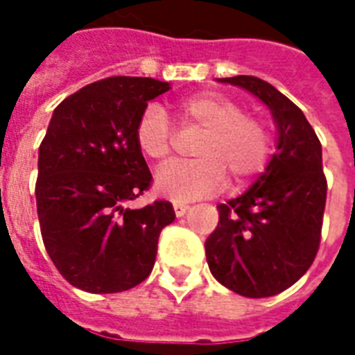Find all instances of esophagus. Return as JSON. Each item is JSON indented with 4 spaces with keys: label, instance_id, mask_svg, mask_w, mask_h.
Here are the masks:
<instances>
[{
    "label": "esophagus",
    "instance_id": "obj_1",
    "mask_svg": "<svg viewBox=\"0 0 355 355\" xmlns=\"http://www.w3.org/2000/svg\"><path fill=\"white\" fill-rule=\"evenodd\" d=\"M173 209H175V215L177 216H184L186 211L190 209V205L184 203V201H175V203H173Z\"/></svg>",
    "mask_w": 355,
    "mask_h": 355
}]
</instances>
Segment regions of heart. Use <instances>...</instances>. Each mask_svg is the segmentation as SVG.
Segmentation results:
<instances>
[{
  "label": "heart",
  "mask_w": 355,
  "mask_h": 355,
  "mask_svg": "<svg viewBox=\"0 0 355 355\" xmlns=\"http://www.w3.org/2000/svg\"><path fill=\"white\" fill-rule=\"evenodd\" d=\"M177 114L184 127L201 129L193 146L198 159L169 163L155 175V190L177 201H192L216 192L226 173L234 182L264 169L270 155L266 127L245 116L241 104L220 93H198L178 102ZM137 146L142 154L163 162L171 154L173 131L169 119L157 104H150L137 121Z\"/></svg>",
  "instance_id": "heart-1"
}]
</instances>
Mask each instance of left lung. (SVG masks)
Returning a JSON list of instances; mask_svg holds the SVG:
<instances>
[{
	"instance_id": "obj_1",
	"label": "left lung",
	"mask_w": 355,
	"mask_h": 355,
	"mask_svg": "<svg viewBox=\"0 0 355 355\" xmlns=\"http://www.w3.org/2000/svg\"><path fill=\"white\" fill-rule=\"evenodd\" d=\"M270 110L275 154L253 186L216 205L218 226L205 241L211 274L241 297H274L312 266L321 238L327 180L321 144L297 104L254 76L220 78Z\"/></svg>"
}]
</instances>
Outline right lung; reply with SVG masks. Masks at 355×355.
I'll use <instances>...</instances> for the list:
<instances>
[{
	"instance_id": "1",
	"label": "right lung",
	"mask_w": 355,
	"mask_h": 355,
	"mask_svg": "<svg viewBox=\"0 0 355 355\" xmlns=\"http://www.w3.org/2000/svg\"><path fill=\"white\" fill-rule=\"evenodd\" d=\"M171 83L116 76L58 104L40 146L35 201L42 238L66 282L87 293H121L144 282L169 201L129 207L152 173L135 129L148 102Z\"/></svg>"
}]
</instances>
